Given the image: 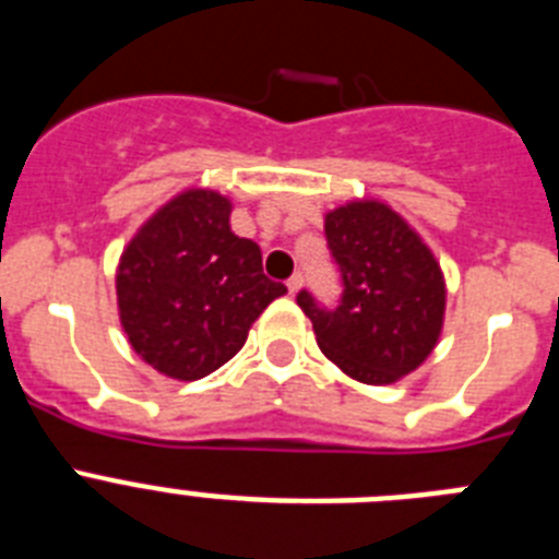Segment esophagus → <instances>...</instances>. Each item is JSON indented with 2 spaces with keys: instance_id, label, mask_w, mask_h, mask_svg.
<instances>
[{
  "instance_id": "34e87169",
  "label": "esophagus",
  "mask_w": 559,
  "mask_h": 559,
  "mask_svg": "<svg viewBox=\"0 0 559 559\" xmlns=\"http://www.w3.org/2000/svg\"><path fill=\"white\" fill-rule=\"evenodd\" d=\"M299 288H302V274L296 271V274L288 280V290H290V294H296Z\"/></svg>"
}]
</instances>
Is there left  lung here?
Returning a JSON list of instances; mask_svg holds the SVG:
<instances>
[{
  "mask_svg": "<svg viewBox=\"0 0 559 559\" xmlns=\"http://www.w3.org/2000/svg\"><path fill=\"white\" fill-rule=\"evenodd\" d=\"M324 235L341 296L335 308L299 290L322 353L360 383H394L431 355L445 313V280L417 231L378 201L328 212Z\"/></svg>",
  "mask_w": 559,
  "mask_h": 559,
  "instance_id": "left-lung-1",
  "label": "left lung"
}]
</instances>
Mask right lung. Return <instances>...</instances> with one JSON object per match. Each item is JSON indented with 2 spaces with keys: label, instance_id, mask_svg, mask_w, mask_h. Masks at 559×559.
I'll use <instances>...</instances> for the list:
<instances>
[{
  "label": "right lung",
  "instance_id": "add662e5",
  "mask_svg": "<svg viewBox=\"0 0 559 559\" xmlns=\"http://www.w3.org/2000/svg\"><path fill=\"white\" fill-rule=\"evenodd\" d=\"M229 212L218 192L187 190L122 251V330L162 374L199 380L224 367L257 316L288 290L263 274L260 246L229 229Z\"/></svg>",
  "mask_w": 559,
  "mask_h": 559
}]
</instances>
